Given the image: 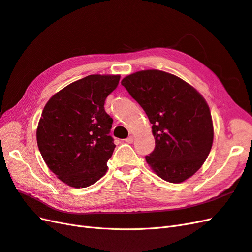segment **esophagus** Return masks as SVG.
Here are the masks:
<instances>
[{"label": "esophagus", "mask_w": 252, "mask_h": 252, "mask_svg": "<svg viewBox=\"0 0 252 252\" xmlns=\"http://www.w3.org/2000/svg\"><path fill=\"white\" fill-rule=\"evenodd\" d=\"M125 142H126V143H128V144H131V143L133 142V136H132V135L128 136L127 139H125Z\"/></svg>", "instance_id": "34e87169"}]
</instances>
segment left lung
Listing matches in <instances>:
<instances>
[{
  "instance_id": "8db88e82",
  "label": "left lung",
  "mask_w": 252,
  "mask_h": 252,
  "mask_svg": "<svg viewBox=\"0 0 252 252\" xmlns=\"http://www.w3.org/2000/svg\"><path fill=\"white\" fill-rule=\"evenodd\" d=\"M146 112L156 147L146 162L159 178L182 183L199 170L213 142L211 113L205 98L171 73L150 69L121 82Z\"/></svg>"
}]
</instances>
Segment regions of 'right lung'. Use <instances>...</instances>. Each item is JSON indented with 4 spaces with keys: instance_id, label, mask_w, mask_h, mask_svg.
Wrapping results in <instances>:
<instances>
[{
    "instance_id": "1",
    "label": "right lung",
    "mask_w": 252,
    "mask_h": 252,
    "mask_svg": "<svg viewBox=\"0 0 252 252\" xmlns=\"http://www.w3.org/2000/svg\"><path fill=\"white\" fill-rule=\"evenodd\" d=\"M120 75L91 74L60 90L45 105L36 129L39 150L48 168L65 184L85 188L107 171L116 145L106 97Z\"/></svg>"
}]
</instances>
